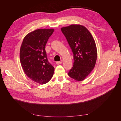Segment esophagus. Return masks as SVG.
Returning <instances> with one entry per match:
<instances>
[{
	"instance_id": "obj_1",
	"label": "esophagus",
	"mask_w": 121,
	"mask_h": 121,
	"mask_svg": "<svg viewBox=\"0 0 121 121\" xmlns=\"http://www.w3.org/2000/svg\"><path fill=\"white\" fill-rule=\"evenodd\" d=\"M56 64L57 65H60L62 64V61H56Z\"/></svg>"
}]
</instances>
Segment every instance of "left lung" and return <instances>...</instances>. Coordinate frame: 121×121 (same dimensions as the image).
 I'll return each instance as SVG.
<instances>
[{
	"mask_svg": "<svg viewBox=\"0 0 121 121\" xmlns=\"http://www.w3.org/2000/svg\"><path fill=\"white\" fill-rule=\"evenodd\" d=\"M61 30L73 53V67L68 75L76 81H82L95 65L97 56L95 42L84 26L72 24L62 27Z\"/></svg>",
	"mask_w": 121,
	"mask_h": 121,
	"instance_id": "1",
	"label": "left lung"
}]
</instances>
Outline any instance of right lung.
Wrapping results in <instances>:
<instances>
[{
  "instance_id": "obj_1",
  "label": "right lung",
  "mask_w": 121,
  "mask_h": 121,
  "mask_svg": "<svg viewBox=\"0 0 121 121\" xmlns=\"http://www.w3.org/2000/svg\"><path fill=\"white\" fill-rule=\"evenodd\" d=\"M53 32V29L35 30L26 35L21 46L20 58L24 72L29 78L40 84L48 82L54 72L45 49Z\"/></svg>"
}]
</instances>
